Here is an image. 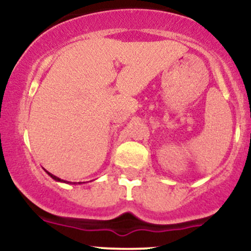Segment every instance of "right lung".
<instances>
[{
  "mask_svg": "<svg viewBox=\"0 0 251 251\" xmlns=\"http://www.w3.org/2000/svg\"><path fill=\"white\" fill-rule=\"evenodd\" d=\"M47 174H48V175H50V177H51V178H53V179H54V180H56V181H63V183H66V181H65V180H61V179H60V178H57V177H56V176L51 175V174H50V172H48V171H47ZM70 183H71V181H70ZM67 184H68V183H67ZM73 184H82V183H81V181H80V183H73Z\"/></svg>",
  "mask_w": 251,
  "mask_h": 251,
  "instance_id": "1",
  "label": "right lung"
}]
</instances>
